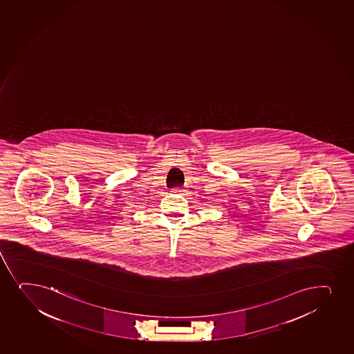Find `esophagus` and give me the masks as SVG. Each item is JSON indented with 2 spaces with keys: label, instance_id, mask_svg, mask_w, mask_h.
<instances>
[{
  "label": "esophagus",
  "instance_id": "1",
  "mask_svg": "<svg viewBox=\"0 0 354 354\" xmlns=\"http://www.w3.org/2000/svg\"><path fill=\"white\" fill-rule=\"evenodd\" d=\"M181 192H183L181 188H175V189H173V193H174V194H181Z\"/></svg>",
  "mask_w": 354,
  "mask_h": 354
}]
</instances>
